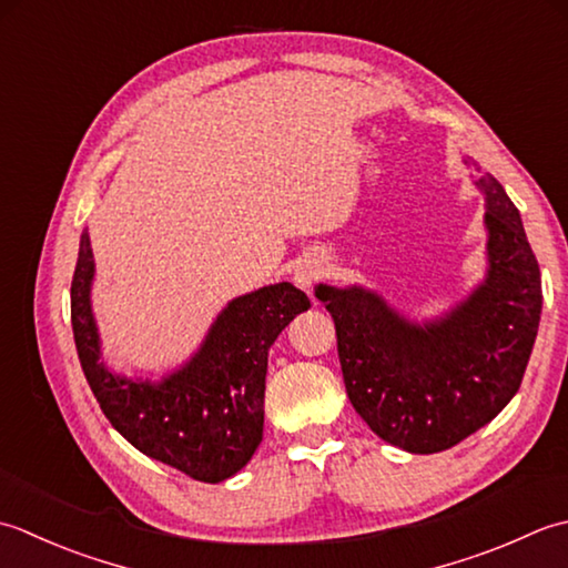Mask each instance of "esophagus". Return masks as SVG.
<instances>
[{
  "label": "esophagus",
  "instance_id": "esophagus-1",
  "mask_svg": "<svg viewBox=\"0 0 568 568\" xmlns=\"http://www.w3.org/2000/svg\"><path fill=\"white\" fill-rule=\"evenodd\" d=\"M326 274H328L326 257H323V254H318V252H306L304 257L296 262L294 282H296V286L311 292V286H314L318 280H323Z\"/></svg>",
  "mask_w": 568,
  "mask_h": 568
}]
</instances>
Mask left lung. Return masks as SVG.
Listing matches in <instances>:
<instances>
[{
	"instance_id": "obj_1",
	"label": "left lung",
	"mask_w": 568,
	"mask_h": 568,
	"mask_svg": "<svg viewBox=\"0 0 568 568\" xmlns=\"http://www.w3.org/2000/svg\"><path fill=\"white\" fill-rule=\"evenodd\" d=\"M485 199L483 282L442 316L414 321L361 284H318L338 335L351 404L382 442L438 454L493 422L519 385L537 338L541 276L510 195L470 156Z\"/></svg>"
}]
</instances>
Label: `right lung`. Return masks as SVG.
<instances>
[{
    "instance_id": "add662e5",
    "label": "right lung",
    "mask_w": 568,
    "mask_h": 568,
    "mask_svg": "<svg viewBox=\"0 0 568 568\" xmlns=\"http://www.w3.org/2000/svg\"><path fill=\"white\" fill-rule=\"evenodd\" d=\"M88 230L80 235L71 321L80 365L100 409L144 456L203 483H223L247 466L262 442L270 348L308 296L288 282L235 296L207 328L201 348L161 379L114 373L102 357L92 314Z\"/></svg>"
}]
</instances>
